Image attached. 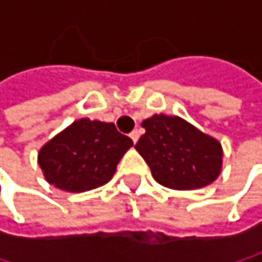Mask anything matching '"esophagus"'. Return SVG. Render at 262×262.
Returning a JSON list of instances; mask_svg holds the SVG:
<instances>
[{"instance_id":"1","label":"esophagus","mask_w":262,"mask_h":262,"mask_svg":"<svg viewBox=\"0 0 262 262\" xmlns=\"http://www.w3.org/2000/svg\"><path fill=\"white\" fill-rule=\"evenodd\" d=\"M130 138H132V141H133V142H135V144H136V141H138V138H139V132L138 130H133L130 133Z\"/></svg>"}]
</instances>
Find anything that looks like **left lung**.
Returning <instances> with one entry per match:
<instances>
[{"instance_id":"left-lung-1","label":"left lung","mask_w":262,"mask_h":262,"mask_svg":"<svg viewBox=\"0 0 262 262\" xmlns=\"http://www.w3.org/2000/svg\"><path fill=\"white\" fill-rule=\"evenodd\" d=\"M145 133L135 148L156 182L173 189H195L217 179L222 145L179 117L153 115L141 124Z\"/></svg>"}]
</instances>
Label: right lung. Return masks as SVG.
Wrapping results in <instances>:
<instances>
[{
    "instance_id": "right-lung-1",
    "label": "right lung",
    "mask_w": 262,
    "mask_h": 262,
    "mask_svg": "<svg viewBox=\"0 0 262 262\" xmlns=\"http://www.w3.org/2000/svg\"><path fill=\"white\" fill-rule=\"evenodd\" d=\"M132 145L114 123L81 118L42 147L39 165L51 185L83 192L109 182Z\"/></svg>"
}]
</instances>
